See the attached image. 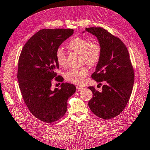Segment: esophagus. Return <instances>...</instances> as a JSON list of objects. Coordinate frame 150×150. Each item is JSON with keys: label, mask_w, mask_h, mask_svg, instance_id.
I'll return each instance as SVG.
<instances>
[{"label": "esophagus", "mask_w": 150, "mask_h": 150, "mask_svg": "<svg viewBox=\"0 0 150 150\" xmlns=\"http://www.w3.org/2000/svg\"><path fill=\"white\" fill-rule=\"evenodd\" d=\"M76 88H77V90L78 91H81V90H82L83 89V87L80 86H76Z\"/></svg>", "instance_id": "34e87169"}]
</instances>
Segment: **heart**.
I'll list each match as a JSON object with an SVG mask.
<instances>
[{
  "instance_id": "heart-1",
  "label": "heart",
  "mask_w": 150,
  "mask_h": 150,
  "mask_svg": "<svg viewBox=\"0 0 150 150\" xmlns=\"http://www.w3.org/2000/svg\"><path fill=\"white\" fill-rule=\"evenodd\" d=\"M67 47L81 54L82 64H86L90 66H94L99 62L101 56V47L98 42H90L88 39L83 37L76 36L67 44ZM55 58L58 65H66V56L62 48L56 51ZM89 69L87 67H81L69 70L66 74V79L70 83L75 84H81L84 78L88 75Z\"/></svg>"
}]
</instances>
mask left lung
Instances as JSON below:
<instances>
[{
    "label": "left lung",
    "instance_id": "8db88e82",
    "mask_svg": "<svg viewBox=\"0 0 150 150\" xmlns=\"http://www.w3.org/2000/svg\"><path fill=\"white\" fill-rule=\"evenodd\" d=\"M85 30L95 36L101 47V58L92 77L99 84L104 83L101 92L88 87L93 93L88 106L97 116L109 120L119 115L129 100L134 84L133 67L128 50L120 38L101 27Z\"/></svg>",
    "mask_w": 150,
    "mask_h": 150
}]
</instances>
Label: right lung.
<instances>
[{"label": "right lung", "instance_id": "obj_1", "mask_svg": "<svg viewBox=\"0 0 150 150\" xmlns=\"http://www.w3.org/2000/svg\"><path fill=\"white\" fill-rule=\"evenodd\" d=\"M73 34V29H42L23 47L18 62L17 79L26 107L38 120L52 123L65 114L67 99L75 92V85L61 84V88L51 89L52 81L62 82L57 77L59 68L56 51Z\"/></svg>", "mask_w": 150, "mask_h": 150}]
</instances>
